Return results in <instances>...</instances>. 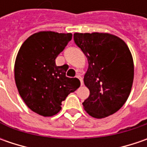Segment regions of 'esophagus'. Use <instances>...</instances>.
<instances>
[{"mask_svg": "<svg viewBox=\"0 0 147 147\" xmlns=\"http://www.w3.org/2000/svg\"><path fill=\"white\" fill-rule=\"evenodd\" d=\"M77 78L80 80V82H81V85L82 86V84H83V81H82V77L80 76V75H77Z\"/></svg>", "mask_w": 147, "mask_h": 147, "instance_id": "esophagus-1", "label": "esophagus"}]
</instances>
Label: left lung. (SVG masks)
I'll list each match as a JSON object with an SVG mask.
<instances>
[{"label": "left lung", "instance_id": "obj_1", "mask_svg": "<svg viewBox=\"0 0 147 147\" xmlns=\"http://www.w3.org/2000/svg\"><path fill=\"white\" fill-rule=\"evenodd\" d=\"M74 39L88 61L83 82L90 95L82 103L84 110L96 119L115 114L126 102L133 86L134 65L127 45L107 32H75Z\"/></svg>", "mask_w": 147, "mask_h": 147}]
</instances>
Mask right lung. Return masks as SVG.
Segmentation results:
<instances>
[{"label":"right lung","instance_id":"add662e5","mask_svg":"<svg viewBox=\"0 0 147 147\" xmlns=\"http://www.w3.org/2000/svg\"><path fill=\"white\" fill-rule=\"evenodd\" d=\"M72 33L41 31L22 44L14 63V81L26 105L40 115L51 117L61 110V102L80 86L65 76V65L55 59L72 39Z\"/></svg>","mask_w":147,"mask_h":147}]
</instances>
